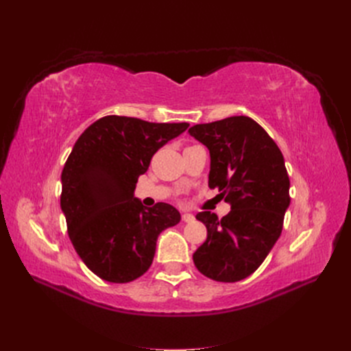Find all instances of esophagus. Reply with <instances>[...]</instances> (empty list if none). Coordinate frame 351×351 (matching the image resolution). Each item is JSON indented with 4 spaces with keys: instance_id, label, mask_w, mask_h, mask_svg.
Listing matches in <instances>:
<instances>
[{
    "instance_id": "1",
    "label": "esophagus",
    "mask_w": 351,
    "mask_h": 351,
    "mask_svg": "<svg viewBox=\"0 0 351 351\" xmlns=\"http://www.w3.org/2000/svg\"><path fill=\"white\" fill-rule=\"evenodd\" d=\"M182 219H183L184 222H193V221H195V215H193V214H183V215H182Z\"/></svg>"
}]
</instances>
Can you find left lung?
Segmentation results:
<instances>
[{
	"label": "left lung",
	"instance_id": "obj_1",
	"mask_svg": "<svg viewBox=\"0 0 351 351\" xmlns=\"http://www.w3.org/2000/svg\"><path fill=\"white\" fill-rule=\"evenodd\" d=\"M189 133L209 149V187L218 189L231 205L221 219L209 210L196 215L208 237L193 253V262L210 280H244L281 236L290 205L284 156L272 137L246 115L196 124Z\"/></svg>",
	"mask_w": 351,
	"mask_h": 351
}]
</instances>
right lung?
Here are the masks:
<instances>
[{"mask_svg":"<svg viewBox=\"0 0 351 351\" xmlns=\"http://www.w3.org/2000/svg\"><path fill=\"white\" fill-rule=\"evenodd\" d=\"M187 127L107 115L74 143L61 174V209L74 249L99 278L124 284L142 277L158 236L180 222L174 206L145 208L133 192L155 152Z\"/></svg>","mask_w":351,"mask_h":351,"instance_id":"add662e5","label":"right lung"}]
</instances>
